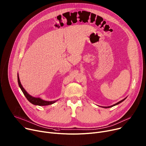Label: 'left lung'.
Masks as SVG:
<instances>
[{
    "mask_svg": "<svg viewBox=\"0 0 146 146\" xmlns=\"http://www.w3.org/2000/svg\"><path fill=\"white\" fill-rule=\"evenodd\" d=\"M126 99V98H125V99H123V100H120V101H119V102H117V103H116V104H114V105H111V106H105V107H103V108H111V107H113V106H115V105H117L120 104V103L122 102L123 101H124V100H125Z\"/></svg>",
    "mask_w": 146,
    "mask_h": 146,
    "instance_id": "obj_1",
    "label": "left lung"
}]
</instances>
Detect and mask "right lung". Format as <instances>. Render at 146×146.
Segmentation results:
<instances>
[{"instance_id":"add662e5","label":"right lung","mask_w":146,"mask_h":146,"mask_svg":"<svg viewBox=\"0 0 146 146\" xmlns=\"http://www.w3.org/2000/svg\"><path fill=\"white\" fill-rule=\"evenodd\" d=\"M17 80H18V84H19V87L20 88L21 90L22 91V92H23V94L25 95L27 99L32 104L35 105H38V106H47V105H50L54 104L57 100H53V101H47V100H42L40 98H36V97H33L31 96L26 92V91L24 89V88L22 86L21 82L20 81L19 74H17Z\"/></svg>"}]
</instances>
